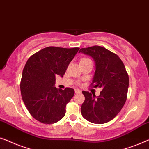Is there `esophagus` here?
<instances>
[{
  "instance_id": "esophagus-1",
  "label": "esophagus",
  "mask_w": 149,
  "mask_h": 149,
  "mask_svg": "<svg viewBox=\"0 0 149 149\" xmlns=\"http://www.w3.org/2000/svg\"><path fill=\"white\" fill-rule=\"evenodd\" d=\"M75 93H76V94H78V93H81V91L79 89H75Z\"/></svg>"
}]
</instances>
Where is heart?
<instances>
[{
  "instance_id": "1",
  "label": "heart",
  "mask_w": 149,
  "mask_h": 149,
  "mask_svg": "<svg viewBox=\"0 0 149 149\" xmlns=\"http://www.w3.org/2000/svg\"><path fill=\"white\" fill-rule=\"evenodd\" d=\"M84 60H88V58H83L81 61H84Z\"/></svg>"
}]
</instances>
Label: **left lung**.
<instances>
[{
  "label": "left lung",
  "mask_w": 149,
  "mask_h": 149,
  "mask_svg": "<svg viewBox=\"0 0 149 149\" xmlns=\"http://www.w3.org/2000/svg\"><path fill=\"white\" fill-rule=\"evenodd\" d=\"M80 52L93 58L95 71L91 84L93 88L102 89L97 97L88 91H82L85 100L81 113L89 122L106 123L119 113L126 102L128 74L119 57L105 47L94 45L81 48Z\"/></svg>",
  "instance_id": "1"
}]
</instances>
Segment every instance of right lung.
Returning <instances> with one entry per match:
<instances>
[{
  "mask_svg": "<svg viewBox=\"0 0 149 149\" xmlns=\"http://www.w3.org/2000/svg\"><path fill=\"white\" fill-rule=\"evenodd\" d=\"M79 47H47L30 57L22 71V97L33 118L44 124H52L64 117L66 105L74 90L55 87L57 75L63 76Z\"/></svg>",
  "mask_w": 149,
  "mask_h": 149,
  "instance_id": "1",
  "label": "right lung"
}]
</instances>
